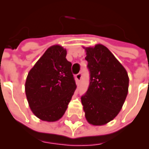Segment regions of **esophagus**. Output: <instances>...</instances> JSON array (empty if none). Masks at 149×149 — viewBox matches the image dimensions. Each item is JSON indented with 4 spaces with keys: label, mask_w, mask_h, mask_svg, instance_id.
Segmentation results:
<instances>
[{
    "label": "esophagus",
    "mask_w": 149,
    "mask_h": 149,
    "mask_svg": "<svg viewBox=\"0 0 149 149\" xmlns=\"http://www.w3.org/2000/svg\"><path fill=\"white\" fill-rule=\"evenodd\" d=\"M81 77H82V74H81V72H79V73L75 75L76 81H77V84H80V81H81Z\"/></svg>",
    "instance_id": "esophagus-1"
}]
</instances>
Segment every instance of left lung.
Here are the masks:
<instances>
[{
    "label": "left lung",
    "mask_w": 149,
    "mask_h": 149,
    "mask_svg": "<svg viewBox=\"0 0 149 149\" xmlns=\"http://www.w3.org/2000/svg\"><path fill=\"white\" fill-rule=\"evenodd\" d=\"M90 85L81 96L85 117L90 124L101 126L117 116L128 93L129 77L124 66L106 47H86Z\"/></svg>",
    "instance_id": "8db88e82"
}]
</instances>
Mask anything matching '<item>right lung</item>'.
Masks as SVG:
<instances>
[{
    "label": "right lung",
    "mask_w": 149,
    "mask_h": 149,
    "mask_svg": "<svg viewBox=\"0 0 149 149\" xmlns=\"http://www.w3.org/2000/svg\"><path fill=\"white\" fill-rule=\"evenodd\" d=\"M66 54L61 46H52L28 74L25 89L29 105L44 121H56L63 116L77 87Z\"/></svg>",
    "instance_id": "1"
}]
</instances>
